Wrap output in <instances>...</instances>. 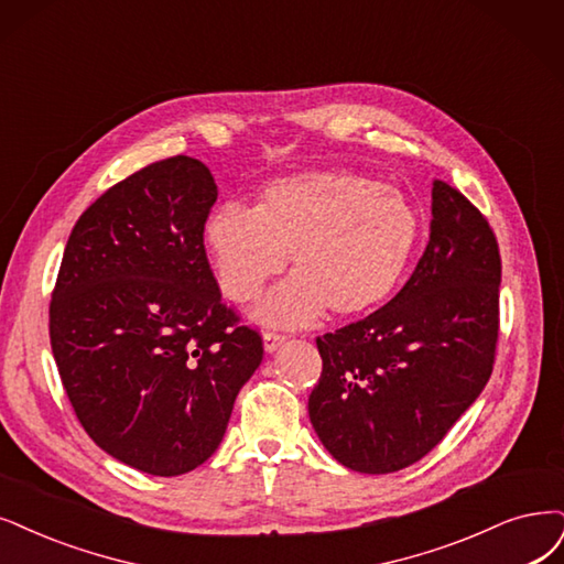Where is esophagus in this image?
<instances>
[{
	"label": "esophagus",
	"mask_w": 564,
	"mask_h": 564,
	"mask_svg": "<svg viewBox=\"0 0 564 564\" xmlns=\"http://www.w3.org/2000/svg\"><path fill=\"white\" fill-rule=\"evenodd\" d=\"M262 339H264V350H267V352H274L276 348H281V346L288 341V337L281 335V332H271V329L264 332Z\"/></svg>",
	"instance_id": "esophagus-1"
}]
</instances>
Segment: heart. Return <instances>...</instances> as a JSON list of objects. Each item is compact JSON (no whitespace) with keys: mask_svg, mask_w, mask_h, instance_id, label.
I'll use <instances>...</instances> for the list:
<instances>
[{"mask_svg":"<svg viewBox=\"0 0 564 564\" xmlns=\"http://www.w3.org/2000/svg\"><path fill=\"white\" fill-rule=\"evenodd\" d=\"M423 237L419 208L400 191L350 170L300 172L267 183L253 208L218 206L204 225L220 290L253 300L288 256L293 281L260 314L304 325L327 308L358 318L381 306L411 267Z\"/></svg>","mask_w":564,"mask_h":564,"instance_id":"obj_1","label":"heart"}]
</instances>
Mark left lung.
<instances>
[{
	"instance_id": "1",
	"label": "left lung",
	"mask_w": 564,
	"mask_h": 564,
	"mask_svg": "<svg viewBox=\"0 0 564 564\" xmlns=\"http://www.w3.org/2000/svg\"><path fill=\"white\" fill-rule=\"evenodd\" d=\"M499 281L486 216L434 178L430 241L411 279L379 311L316 339L323 371L308 415L337 463L390 474L444 440L492 373Z\"/></svg>"
}]
</instances>
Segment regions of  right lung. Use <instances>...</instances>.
<instances>
[{
    "label": "right lung",
    "mask_w": 564,
    "mask_h": 564,
    "mask_svg": "<svg viewBox=\"0 0 564 564\" xmlns=\"http://www.w3.org/2000/svg\"><path fill=\"white\" fill-rule=\"evenodd\" d=\"M208 166L174 155L109 187L76 220L51 300V348L90 440L153 476L216 453L260 332L223 297L204 248Z\"/></svg>",
    "instance_id": "add662e5"
}]
</instances>
